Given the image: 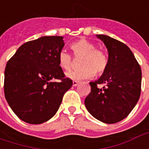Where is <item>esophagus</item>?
<instances>
[{
	"instance_id": "1",
	"label": "esophagus",
	"mask_w": 149,
	"mask_h": 149,
	"mask_svg": "<svg viewBox=\"0 0 149 149\" xmlns=\"http://www.w3.org/2000/svg\"><path fill=\"white\" fill-rule=\"evenodd\" d=\"M78 84H79V82H78V81H72V86H74V87L77 86Z\"/></svg>"
}]
</instances>
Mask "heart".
Wrapping results in <instances>:
<instances>
[{"mask_svg":"<svg viewBox=\"0 0 149 149\" xmlns=\"http://www.w3.org/2000/svg\"><path fill=\"white\" fill-rule=\"evenodd\" d=\"M71 49L76 56L81 57L78 70L68 72L66 77L74 81H82L91 79L94 74L100 75L105 71L108 66V56L106 53L96 49V46L90 41L85 39L79 40L72 44ZM59 65L65 70L70 69L72 65V56L68 52L62 50L59 53Z\"/></svg>","mask_w":149,"mask_h":149,"instance_id":"heart-1","label":"heart"}]
</instances>
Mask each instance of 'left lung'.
<instances>
[{
	"label": "left lung",
	"mask_w": 149,
	"mask_h": 149,
	"mask_svg": "<svg viewBox=\"0 0 149 149\" xmlns=\"http://www.w3.org/2000/svg\"><path fill=\"white\" fill-rule=\"evenodd\" d=\"M106 46L108 66L98 80L90 82L91 93L84 100L86 109L98 120L114 124L131 112L140 98L141 68L124 43L106 35H97ZM105 84L102 89L97 84Z\"/></svg>",
	"instance_id": "8db88e82"
}]
</instances>
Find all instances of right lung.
<instances>
[{"label": "right lung", "instance_id": "1", "mask_svg": "<svg viewBox=\"0 0 149 149\" xmlns=\"http://www.w3.org/2000/svg\"><path fill=\"white\" fill-rule=\"evenodd\" d=\"M64 37H41L24 43L17 50L5 70V99L21 120L38 125L55 115L64 94L72 81L64 78L59 53ZM58 79L61 81L54 82Z\"/></svg>", "mask_w": 149, "mask_h": 149}]
</instances>
